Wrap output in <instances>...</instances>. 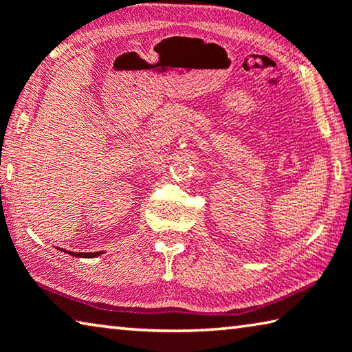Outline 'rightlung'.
Listing matches in <instances>:
<instances>
[{"label":"right lung","mask_w":352,"mask_h":352,"mask_svg":"<svg viewBox=\"0 0 352 352\" xmlns=\"http://www.w3.org/2000/svg\"><path fill=\"white\" fill-rule=\"evenodd\" d=\"M70 255H75V256H82V258H91V256H96V255H100L102 252H92V254H86V252H69Z\"/></svg>","instance_id":"obj_1"}]
</instances>
